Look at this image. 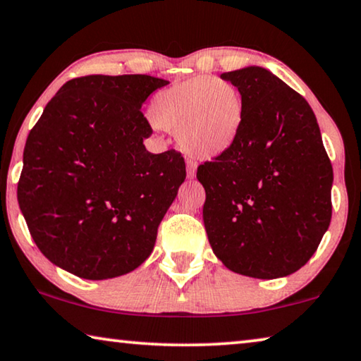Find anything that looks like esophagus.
Instances as JSON below:
<instances>
[{
  "mask_svg": "<svg viewBox=\"0 0 361 361\" xmlns=\"http://www.w3.org/2000/svg\"><path fill=\"white\" fill-rule=\"evenodd\" d=\"M196 169H197L196 162H194V160H191V159H188L186 160V173H188V176H190V178H194V176H196Z\"/></svg>",
  "mask_w": 361,
  "mask_h": 361,
  "instance_id": "34e87169",
  "label": "esophagus"
}]
</instances>
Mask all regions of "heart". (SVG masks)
I'll use <instances>...</instances> for the list:
<instances>
[{
	"label": "heart",
	"instance_id": "b5f03b06",
	"mask_svg": "<svg viewBox=\"0 0 361 361\" xmlns=\"http://www.w3.org/2000/svg\"><path fill=\"white\" fill-rule=\"evenodd\" d=\"M151 117L160 128L178 136L188 154L212 159L238 141L244 101L231 82L191 77L160 90L151 102Z\"/></svg>",
	"mask_w": 361,
	"mask_h": 361
}]
</instances>
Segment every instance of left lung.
<instances>
[{
  "label": "left lung",
  "mask_w": 361,
  "mask_h": 361,
  "mask_svg": "<svg viewBox=\"0 0 361 361\" xmlns=\"http://www.w3.org/2000/svg\"><path fill=\"white\" fill-rule=\"evenodd\" d=\"M221 78L241 91L244 122L230 149L197 167L209 243L234 273L288 276L328 230L333 165L312 107L283 80L255 66Z\"/></svg>",
  "instance_id": "left-lung-1"
}]
</instances>
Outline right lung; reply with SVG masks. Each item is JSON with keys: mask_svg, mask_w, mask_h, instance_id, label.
Instances as JSON below:
<instances>
[{"mask_svg": "<svg viewBox=\"0 0 361 361\" xmlns=\"http://www.w3.org/2000/svg\"><path fill=\"white\" fill-rule=\"evenodd\" d=\"M169 85L151 75L68 80L24 149L17 201L37 247L85 279L133 271L186 178L175 149L146 151L152 128L141 106Z\"/></svg>", "mask_w": 361, "mask_h": 361, "instance_id": "obj_1", "label": "right lung"}]
</instances>
